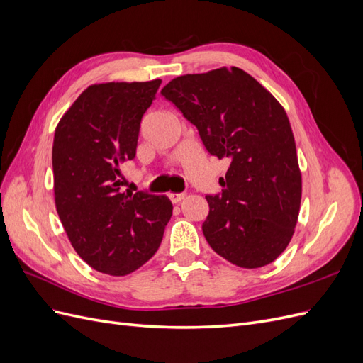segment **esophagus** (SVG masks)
<instances>
[{
    "instance_id": "1",
    "label": "esophagus",
    "mask_w": 363,
    "mask_h": 363,
    "mask_svg": "<svg viewBox=\"0 0 363 363\" xmlns=\"http://www.w3.org/2000/svg\"><path fill=\"white\" fill-rule=\"evenodd\" d=\"M168 196H169V200H171L172 203H180V201L184 199V196H186V194H184V192H180V194L171 192Z\"/></svg>"
}]
</instances>
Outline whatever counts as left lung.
I'll return each instance as SVG.
<instances>
[{"mask_svg": "<svg viewBox=\"0 0 363 363\" xmlns=\"http://www.w3.org/2000/svg\"><path fill=\"white\" fill-rule=\"evenodd\" d=\"M162 95L199 128L206 150L228 159L223 192L206 195L203 233L240 268H260L289 245L298 221L301 171L283 106L236 67L175 77Z\"/></svg>", "mask_w": 363, "mask_h": 363, "instance_id": "obj_1", "label": "left lung"}]
</instances>
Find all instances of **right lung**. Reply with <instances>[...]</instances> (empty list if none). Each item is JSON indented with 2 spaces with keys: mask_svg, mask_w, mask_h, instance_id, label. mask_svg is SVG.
I'll list each match as a JSON object with an SVG mask.
<instances>
[{
  "mask_svg": "<svg viewBox=\"0 0 363 363\" xmlns=\"http://www.w3.org/2000/svg\"><path fill=\"white\" fill-rule=\"evenodd\" d=\"M162 80L96 83L54 131V203L74 250L108 276H127L159 250L172 215L167 195L121 192V164L135 159L140 119Z\"/></svg>",
  "mask_w": 363,
  "mask_h": 363,
  "instance_id": "right-lung-1",
  "label": "right lung"
}]
</instances>
